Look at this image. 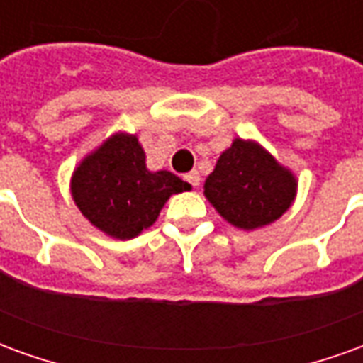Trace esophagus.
<instances>
[{
	"label": "esophagus",
	"instance_id": "esophagus-1",
	"mask_svg": "<svg viewBox=\"0 0 363 363\" xmlns=\"http://www.w3.org/2000/svg\"><path fill=\"white\" fill-rule=\"evenodd\" d=\"M184 181H189L194 189L200 184V173L198 171H190L189 174H184Z\"/></svg>",
	"mask_w": 363,
	"mask_h": 363
}]
</instances>
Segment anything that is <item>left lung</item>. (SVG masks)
<instances>
[{
	"instance_id": "left-lung-1",
	"label": "left lung",
	"mask_w": 363,
	"mask_h": 363,
	"mask_svg": "<svg viewBox=\"0 0 363 363\" xmlns=\"http://www.w3.org/2000/svg\"><path fill=\"white\" fill-rule=\"evenodd\" d=\"M297 194L296 174L255 140L235 138L204 182V196L233 228L252 231L280 220Z\"/></svg>"
}]
</instances>
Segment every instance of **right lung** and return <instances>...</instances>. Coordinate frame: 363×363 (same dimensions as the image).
<instances>
[{
    "label": "right lung",
    "mask_w": 363,
    "mask_h": 363,
    "mask_svg": "<svg viewBox=\"0 0 363 363\" xmlns=\"http://www.w3.org/2000/svg\"><path fill=\"white\" fill-rule=\"evenodd\" d=\"M169 171H150L135 134L116 132L74 169L69 190L83 218L104 235L134 239L151 228L173 194L190 190Z\"/></svg>",
    "instance_id": "1"
}]
</instances>
